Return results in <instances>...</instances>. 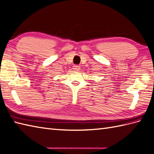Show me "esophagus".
<instances>
[{"label":"esophagus","mask_w":154,"mask_h":154,"mask_svg":"<svg viewBox=\"0 0 154 154\" xmlns=\"http://www.w3.org/2000/svg\"><path fill=\"white\" fill-rule=\"evenodd\" d=\"M80 66H78V65H74L73 66V69H74V70H75V71H78V70H79L80 69Z\"/></svg>","instance_id":"34e87169"}]
</instances>
